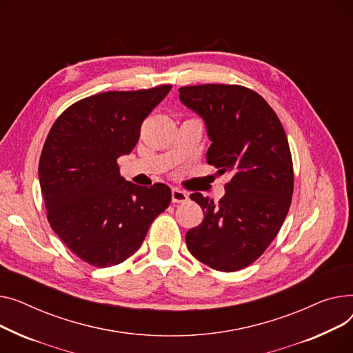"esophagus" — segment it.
I'll return each mask as SVG.
<instances>
[{
    "label": "esophagus",
    "mask_w": 353,
    "mask_h": 353,
    "mask_svg": "<svg viewBox=\"0 0 353 353\" xmlns=\"http://www.w3.org/2000/svg\"><path fill=\"white\" fill-rule=\"evenodd\" d=\"M171 196H172V202H174V203H182V202L188 201V194L181 191V190H178V188H172Z\"/></svg>",
    "instance_id": "34e87169"
}]
</instances>
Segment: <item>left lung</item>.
<instances>
[{
    "mask_svg": "<svg viewBox=\"0 0 353 353\" xmlns=\"http://www.w3.org/2000/svg\"><path fill=\"white\" fill-rule=\"evenodd\" d=\"M178 91L205 123L211 141L206 162L218 174L232 175L219 202L191 195L203 221L186 232V246L216 271H239L265 252L291 206L294 170L286 134L268 102L248 88L206 84Z\"/></svg>",
    "mask_w": 353,
    "mask_h": 353,
    "instance_id": "obj_1",
    "label": "left lung"
}]
</instances>
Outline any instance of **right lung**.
Returning <instances> with one entry per match:
<instances>
[{"instance_id": "add662e5", "label": "right lung", "mask_w": 353, "mask_h": 353, "mask_svg": "<svg viewBox=\"0 0 353 353\" xmlns=\"http://www.w3.org/2000/svg\"><path fill=\"white\" fill-rule=\"evenodd\" d=\"M171 88L81 99L54 122L46 139L38 176L50 225L90 265L114 266L134 255L171 203L167 185L142 188L122 178L117 163L134 150L143 119Z\"/></svg>"}]
</instances>
